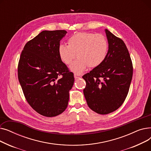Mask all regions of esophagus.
I'll use <instances>...</instances> for the list:
<instances>
[{"label":"esophagus","mask_w":151,"mask_h":151,"mask_svg":"<svg viewBox=\"0 0 151 151\" xmlns=\"http://www.w3.org/2000/svg\"><path fill=\"white\" fill-rule=\"evenodd\" d=\"M81 75H78V74H76V73L74 74V78H75V79L80 78H81Z\"/></svg>","instance_id":"esophagus-1"}]
</instances>
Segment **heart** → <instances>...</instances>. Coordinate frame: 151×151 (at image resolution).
<instances>
[{"label":"heart","mask_w":151,"mask_h":151,"mask_svg":"<svg viewBox=\"0 0 151 151\" xmlns=\"http://www.w3.org/2000/svg\"><path fill=\"white\" fill-rule=\"evenodd\" d=\"M108 50L106 38L101 34L91 32H78L68 40V45L59 46L60 60L66 65H70L76 60L70 70L76 74H81L88 68H96L105 60Z\"/></svg>","instance_id":"heart-1"}]
</instances>
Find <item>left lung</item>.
Instances as JSON below:
<instances>
[{"instance_id": "1", "label": "left lung", "mask_w": 151, "mask_h": 151, "mask_svg": "<svg viewBox=\"0 0 151 151\" xmlns=\"http://www.w3.org/2000/svg\"><path fill=\"white\" fill-rule=\"evenodd\" d=\"M106 58L83 78V90L89 107L100 114L112 113L119 108L127 96L133 76V65L129 51L122 40L108 29Z\"/></svg>"}]
</instances>
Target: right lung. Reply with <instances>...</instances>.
Returning <instances> with one entry per match:
<instances>
[{
  "label": "right lung",
  "instance_id": "1",
  "mask_svg": "<svg viewBox=\"0 0 151 151\" xmlns=\"http://www.w3.org/2000/svg\"><path fill=\"white\" fill-rule=\"evenodd\" d=\"M67 33L43 30L25 45L20 55L18 75L24 95L30 106L46 117L64 111L74 83L73 73L58 52L60 41Z\"/></svg>",
  "mask_w": 151,
  "mask_h": 151
}]
</instances>
